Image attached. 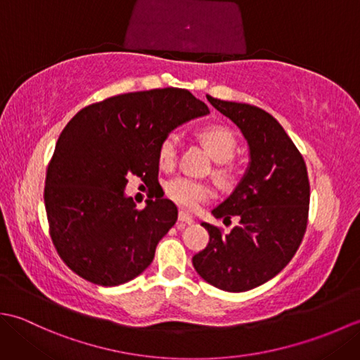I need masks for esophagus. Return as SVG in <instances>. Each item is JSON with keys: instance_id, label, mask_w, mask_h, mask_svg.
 Returning a JSON list of instances; mask_svg holds the SVG:
<instances>
[{"instance_id": "34e87169", "label": "esophagus", "mask_w": 360, "mask_h": 360, "mask_svg": "<svg viewBox=\"0 0 360 360\" xmlns=\"http://www.w3.org/2000/svg\"><path fill=\"white\" fill-rule=\"evenodd\" d=\"M178 219L181 221V223H184V224H192V223H193V218H192V215H188V213H187V212H184V210H179Z\"/></svg>"}]
</instances>
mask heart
<instances>
[{"label": "heart", "mask_w": 360, "mask_h": 360, "mask_svg": "<svg viewBox=\"0 0 360 360\" xmlns=\"http://www.w3.org/2000/svg\"><path fill=\"white\" fill-rule=\"evenodd\" d=\"M198 136L202 143L207 147L210 155L217 160H223L218 167V173L221 176H227L231 173L229 159L233 156L236 150V137L231 128L224 124H207L198 129ZM179 141L174 133L165 134L158 145V159L159 164L164 168H170L176 164L178 159ZM226 162L224 163V160ZM165 195L176 204L186 209H195L201 202L212 198L213 190L207 182L195 179L192 176H174L170 181L165 182Z\"/></svg>", "instance_id": "b5f03b06"}]
</instances>
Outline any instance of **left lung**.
<instances>
[{"instance_id": "obj_1", "label": "left lung", "mask_w": 360, "mask_h": 360, "mask_svg": "<svg viewBox=\"0 0 360 360\" xmlns=\"http://www.w3.org/2000/svg\"><path fill=\"white\" fill-rule=\"evenodd\" d=\"M209 102L248 139L250 165L217 218L238 217L231 232L202 223L209 244L193 255L196 272L218 289L243 292L263 285L285 267L307 232L309 179L302 153L269 112L254 105Z\"/></svg>"}]
</instances>
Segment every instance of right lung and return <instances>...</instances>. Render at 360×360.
I'll return each mask as SVG.
<instances>
[{
  "label": "right lung",
  "instance_id": "right-lung-1",
  "mask_svg": "<svg viewBox=\"0 0 360 360\" xmlns=\"http://www.w3.org/2000/svg\"><path fill=\"white\" fill-rule=\"evenodd\" d=\"M209 110L190 91L164 88L91 103L68 122L46 170L44 205L60 258L82 278L117 286L151 264L178 219L167 200L137 209L128 176L158 181V145L182 122Z\"/></svg>",
  "mask_w": 360,
  "mask_h": 360
}]
</instances>
